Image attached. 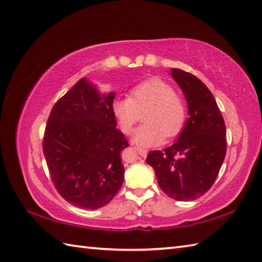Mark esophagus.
<instances>
[{
    "instance_id": "34e87169",
    "label": "esophagus",
    "mask_w": 262,
    "mask_h": 262,
    "mask_svg": "<svg viewBox=\"0 0 262 262\" xmlns=\"http://www.w3.org/2000/svg\"><path fill=\"white\" fill-rule=\"evenodd\" d=\"M136 151L138 152V154L141 155V157H143V158H146V155H147V149H146V148L136 147Z\"/></svg>"
}]
</instances>
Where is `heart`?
Instances as JSON below:
<instances>
[{"mask_svg": "<svg viewBox=\"0 0 262 262\" xmlns=\"http://www.w3.org/2000/svg\"><path fill=\"white\" fill-rule=\"evenodd\" d=\"M146 124L137 128L133 142L140 146H153L166 137H174L186 121L185 101L176 94L173 86L161 79H149L136 85L129 98L117 99L113 113L125 134H129L145 113Z\"/></svg>", "mask_w": 262, "mask_h": 262, "instance_id": "obj_1", "label": "heart"}]
</instances>
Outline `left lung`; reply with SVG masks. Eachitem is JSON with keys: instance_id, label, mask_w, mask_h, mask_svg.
I'll use <instances>...</instances> for the list:
<instances>
[{"instance_id": "1", "label": "left lung", "mask_w": 262, "mask_h": 262, "mask_svg": "<svg viewBox=\"0 0 262 262\" xmlns=\"http://www.w3.org/2000/svg\"><path fill=\"white\" fill-rule=\"evenodd\" d=\"M185 94L188 119L178 140L162 151L149 152L162 191L179 202L194 200L213 186L226 154V128L215 98L197 76L172 69Z\"/></svg>"}]
</instances>
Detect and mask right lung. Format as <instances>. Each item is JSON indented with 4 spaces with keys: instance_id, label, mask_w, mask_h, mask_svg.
<instances>
[{
    "instance_id": "add662e5",
    "label": "right lung",
    "mask_w": 262,
    "mask_h": 262,
    "mask_svg": "<svg viewBox=\"0 0 262 262\" xmlns=\"http://www.w3.org/2000/svg\"><path fill=\"white\" fill-rule=\"evenodd\" d=\"M114 99L83 77L49 115L42 141L49 173L60 196L79 208L107 205L124 182L120 152L128 143L116 127Z\"/></svg>"
}]
</instances>
